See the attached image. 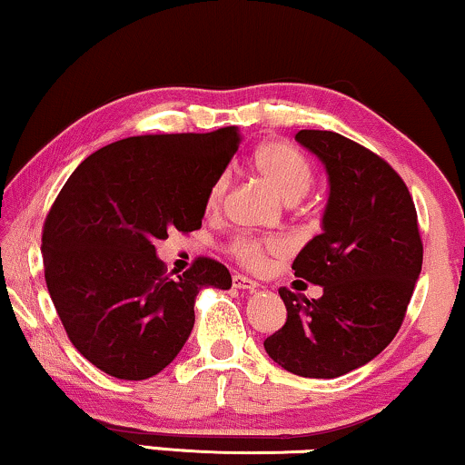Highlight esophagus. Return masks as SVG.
<instances>
[{
    "label": "esophagus",
    "mask_w": 465,
    "mask_h": 465,
    "mask_svg": "<svg viewBox=\"0 0 465 465\" xmlns=\"http://www.w3.org/2000/svg\"><path fill=\"white\" fill-rule=\"evenodd\" d=\"M233 287H236V290L255 292L257 287H260V283H257V281L249 279V276H244V274H233Z\"/></svg>",
    "instance_id": "esophagus-1"
}]
</instances>
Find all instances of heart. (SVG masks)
Here are the masks:
<instances>
[{
    "label": "heart",
    "mask_w": 465,
    "mask_h": 465,
    "mask_svg": "<svg viewBox=\"0 0 465 465\" xmlns=\"http://www.w3.org/2000/svg\"><path fill=\"white\" fill-rule=\"evenodd\" d=\"M252 167L262 175V180L272 189L276 195L285 202H298L304 193L309 191L313 182V169L311 163L296 148L283 141H266L252 154ZM229 186L227 175L210 186L205 205L208 210H219L223 199H225ZM283 242L279 240H262V238H238L232 242V255L249 268H262L268 255L283 252Z\"/></svg>",
    "instance_id": "heart-1"
}]
</instances>
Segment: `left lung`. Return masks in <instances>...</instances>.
<instances>
[{
    "label": "left lung",
    "instance_id": "left-lung-1",
    "mask_svg": "<svg viewBox=\"0 0 465 465\" xmlns=\"http://www.w3.org/2000/svg\"><path fill=\"white\" fill-rule=\"evenodd\" d=\"M296 141L328 175L322 233L298 252L293 274L322 287L304 298L281 287L287 322L263 341L285 371L331 380L373 361L395 339L422 266L408 186L389 163L332 131Z\"/></svg>",
    "mask_w": 465,
    "mask_h": 465
}]
</instances>
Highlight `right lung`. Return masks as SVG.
<instances>
[{
	"mask_svg": "<svg viewBox=\"0 0 465 465\" xmlns=\"http://www.w3.org/2000/svg\"><path fill=\"white\" fill-rule=\"evenodd\" d=\"M238 143L236 126L115 141L87 156L53 203L40 246L46 287L74 348L111 378L161 373L191 337L197 293L232 287L208 257L172 279L154 242L202 227Z\"/></svg>",
	"mask_w": 465,
	"mask_h": 465,
	"instance_id": "1",
	"label": "right lung"
}]
</instances>
